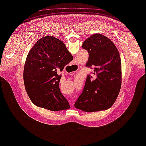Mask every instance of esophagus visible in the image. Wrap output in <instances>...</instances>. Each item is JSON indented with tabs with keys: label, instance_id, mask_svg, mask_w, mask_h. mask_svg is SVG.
<instances>
[{
	"label": "esophagus",
	"instance_id": "1",
	"mask_svg": "<svg viewBox=\"0 0 146 146\" xmlns=\"http://www.w3.org/2000/svg\"><path fill=\"white\" fill-rule=\"evenodd\" d=\"M70 104H73V103H71H71H70Z\"/></svg>",
	"mask_w": 146,
	"mask_h": 146
}]
</instances>
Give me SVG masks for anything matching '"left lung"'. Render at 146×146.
Listing matches in <instances>:
<instances>
[{
	"mask_svg": "<svg viewBox=\"0 0 146 146\" xmlns=\"http://www.w3.org/2000/svg\"><path fill=\"white\" fill-rule=\"evenodd\" d=\"M82 48L89 55L86 66L94 68V77H87L84 89L75 107L86 112L106 110L114 104L121 88L119 52L110 39L100 34L86 39Z\"/></svg>",
	"mask_w": 146,
	"mask_h": 146,
	"instance_id": "obj_1",
	"label": "left lung"
}]
</instances>
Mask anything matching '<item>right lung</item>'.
<instances>
[{"label":"right lung","mask_w":146,"mask_h":146,"mask_svg":"<svg viewBox=\"0 0 146 146\" xmlns=\"http://www.w3.org/2000/svg\"><path fill=\"white\" fill-rule=\"evenodd\" d=\"M73 59L65 44L53 36L39 39L27 56L23 70L26 91L38 107L59 111L70 109L59 88L62 75L57 74Z\"/></svg>","instance_id":"right-lung-1"}]
</instances>
